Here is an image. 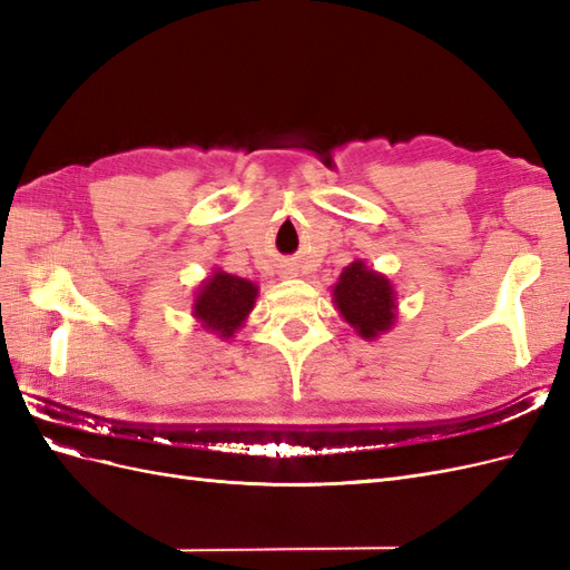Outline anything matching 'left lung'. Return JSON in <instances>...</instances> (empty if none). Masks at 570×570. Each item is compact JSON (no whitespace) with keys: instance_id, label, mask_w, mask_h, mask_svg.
<instances>
[{"instance_id":"1","label":"left lung","mask_w":570,"mask_h":570,"mask_svg":"<svg viewBox=\"0 0 570 570\" xmlns=\"http://www.w3.org/2000/svg\"><path fill=\"white\" fill-rule=\"evenodd\" d=\"M333 302L342 318L364 340L387 333L396 321L394 287L383 273L368 268L361 258L340 273Z\"/></svg>"}]
</instances>
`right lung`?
Instances as JSON below:
<instances>
[{"label": "right lung", "mask_w": 570, "mask_h": 570, "mask_svg": "<svg viewBox=\"0 0 570 570\" xmlns=\"http://www.w3.org/2000/svg\"><path fill=\"white\" fill-rule=\"evenodd\" d=\"M256 297L258 287L252 281L216 268L214 275L199 285L193 316L202 323L204 331L228 340L247 321Z\"/></svg>", "instance_id": "right-lung-1"}]
</instances>
